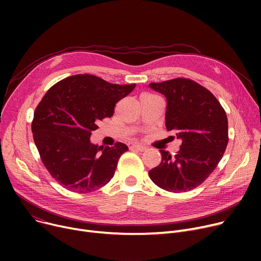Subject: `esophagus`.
Masks as SVG:
<instances>
[{"instance_id": "obj_1", "label": "esophagus", "mask_w": 261, "mask_h": 261, "mask_svg": "<svg viewBox=\"0 0 261 261\" xmlns=\"http://www.w3.org/2000/svg\"><path fill=\"white\" fill-rule=\"evenodd\" d=\"M130 149H133V150H139V151L143 152V151H146V147L143 146V145H140V144H132L130 146Z\"/></svg>"}]
</instances>
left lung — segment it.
Returning <instances> with one entry per match:
<instances>
[{
	"label": "left lung",
	"instance_id": "obj_1",
	"mask_svg": "<svg viewBox=\"0 0 261 261\" xmlns=\"http://www.w3.org/2000/svg\"><path fill=\"white\" fill-rule=\"evenodd\" d=\"M149 87L167 98L166 129L182 144L172 155L160 150L162 162L149 171L155 185L184 193L201 185L218 166L228 143V123L214 94L188 78L151 82Z\"/></svg>",
	"mask_w": 261,
	"mask_h": 261
}]
</instances>
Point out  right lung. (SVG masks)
<instances>
[{
  "label": "right lung",
  "mask_w": 261,
  "mask_h": 261,
  "mask_svg": "<svg viewBox=\"0 0 261 261\" xmlns=\"http://www.w3.org/2000/svg\"><path fill=\"white\" fill-rule=\"evenodd\" d=\"M135 85H114L89 74L55 84L37 106L32 131L41 161L61 186L78 194L92 193L112 179L127 145H93L91 134L116 102Z\"/></svg>",
  "instance_id": "right-lung-1"
}]
</instances>
